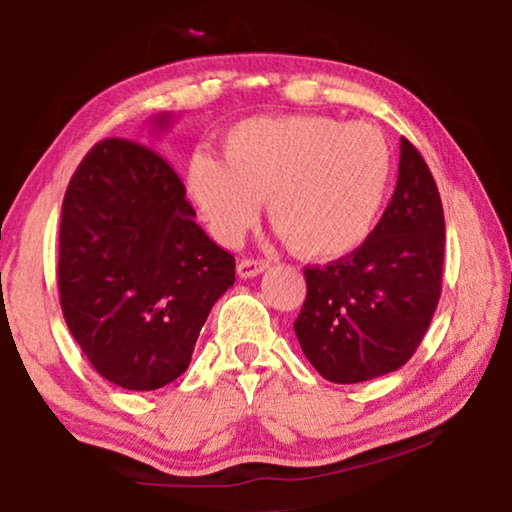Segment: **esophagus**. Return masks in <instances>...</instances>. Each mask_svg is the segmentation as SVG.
I'll return each instance as SVG.
<instances>
[{"label": "esophagus", "mask_w": 512, "mask_h": 512, "mask_svg": "<svg viewBox=\"0 0 512 512\" xmlns=\"http://www.w3.org/2000/svg\"><path fill=\"white\" fill-rule=\"evenodd\" d=\"M266 268H268V262H262V259H241V262L237 264V273H239V277L248 280V277L264 273Z\"/></svg>", "instance_id": "obj_1"}]
</instances>
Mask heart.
<instances>
[{"mask_svg": "<svg viewBox=\"0 0 512 512\" xmlns=\"http://www.w3.org/2000/svg\"><path fill=\"white\" fill-rule=\"evenodd\" d=\"M223 160L194 153L187 194L207 230L237 246L262 201L298 255L316 262L359 250L375 232L393 180V153L372 124L323 115L250 117L223 135Z\"/></svg>", "mask_w": 512, "mask_h": 512, "instance_id": "b5f03b06", "label": "heart"}]
</instances>
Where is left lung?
Masks as SVG:
<instances>
[{"mask_svg": "<svg viewBox=\"0 0 512 512\" xmlns=\"http://www.w3.org/2000/svg\"><path fill=\"white\" fill-rule=\"evenodd\" d=\"M445 216L427 162L402 137L391 203L352 255L307 266V298L293 323L320 375L359 384L402 368L418 350L443 287Z\"/></svg>", "mask_w": 512, "mask_h": 512, "instance_id": "obj_1", "label": "left lung"}]
</instances>
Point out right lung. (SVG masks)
I'll list each match as a JSON object with an SVG mask.
<instances>
[{
    "label": "right lung",
    "mask_w": 512,
    "mask_h": 512,
    "mask_svg": "<svg viewBox=\"0 0 512 512\" xmlns=\"http://www.w3.org/2000/svg\"><path fill=\"white\" fill-rule=\"evenodd\" d=\"M171 115L153 117L155 131ZM178 173L149 146L99 142L69 180L58 246L65 323L103 379L155 391L189 368L235 257L194 221Z\"/></svg>",
    "instance_id": "obj_1"
}]
</instances>
